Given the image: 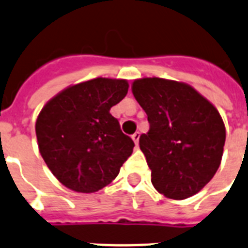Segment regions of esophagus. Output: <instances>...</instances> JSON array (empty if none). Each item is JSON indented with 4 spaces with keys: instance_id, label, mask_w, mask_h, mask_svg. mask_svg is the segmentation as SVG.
I'll use <instances>...</instances> for the list:
<instances>
[{
    "instance_id": "esophagus-1",
    "label": "esophagus",
    "mask_w": 248,
    "mask_h": 248,
    "mask_svg": "<svg viewBox=\"0 0 248 248\" xmlns=\"http://www.w3.org/2000/svg\"><path fill=\"white\" fill-rule=\"evenodd\" d=\"M139 137H140V133H139V132H136L132 136V139L134 140V143H136L137 146H138V143H139Z\"/></svg>"
}]
</instances>
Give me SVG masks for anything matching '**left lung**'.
<instances>
[{
	"mask_svg": "<svg viewBox=\"0 0 248 248\" xmlns=\"http://www.w3.org/2000/svg\"><path fill=\"white\" fill-rule=\"evenodd\" d=\"M132 92L148 116L139 147L155 189L175 200L199 193L222 161L226 126L219 111L194 87L172 79H134Z\"/></svg>",
	"mask_w": 248,
	"mask_h": 248,
	"instance_id": "8db88e82",
	"label": "left lung"
}]
</instances>
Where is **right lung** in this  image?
<instances>
[{
    "instance_id": "right-lung-1",
    "label": "right lung",
    "mask_w": 248,
    "mask_h": 248,
    "mask_svg": "<svg viewBox=\"0 0 248 248\" xmlns=\"http://www.w3.org/2000/svg\"><path fill=\"white\" fill-rule=\"evenodd\" d=\"M128 89L126 79L97 77L68 86L39 112V152L65 187L77 193L99 191L132 155L134 142L110 114Z\"/></svg>"
}]
</instances>
